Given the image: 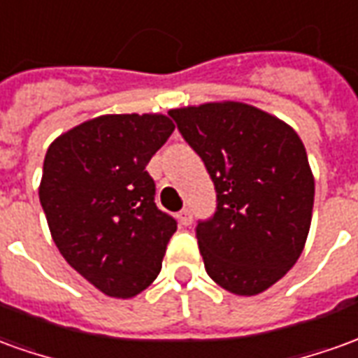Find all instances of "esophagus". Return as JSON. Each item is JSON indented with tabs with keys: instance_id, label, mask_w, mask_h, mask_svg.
<instances>
[{
	"instance_id": "1",
	"label": "esophagus",
	"mask_w": 358,
	"mask_h": 358,
	"mask_svg": "<svg viewBox=\"0 0 358 358\" xmlns=\"http://www.w3.org/2000/svg\"><path fill=\"white\" fill-rule=\"evenodd\" d=\"M178 221L182 227H189L192 224V211L189 209H182L178 213Z\"/></svg>"
}]
</instances>
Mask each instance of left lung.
Listing matches in <instances>:
<instances>
[{"mask_svg":"<svg viewBox=\"0 0 358 358\" xmlns=\"http://www.w3.org/2000/svg\"><path fill=\"white\" fill-rule=\"evenodd\" d=\"M217 189L213 219L197 222L205 271L224 291L254 296L301 257L312 221L314 174L299 134L236 101L169 110Z\"/></svg>","mask_w":358,"mask_h":358,"instance_id":"8db88e82","label":"left lung"}]
</instances>
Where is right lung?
Here are the masks:
<instances>
[{
    "label": "right lung",
    "instance_id": "obj_1",
    "mask_svg": "<svg viewBox=\"0 0 358 358\" xmlns=\"http://www.w3.org/2000/svg\"><path fill=\"white\" fill-rule=\"evenodd\" d=\"M174 131L164 114H104L50 143L38 196L59 254L112 299L157 279L176 221L145 171Z\"/></svg>",
    "mask_w": 358,
    "mask_h": 358
}]
</instances>
